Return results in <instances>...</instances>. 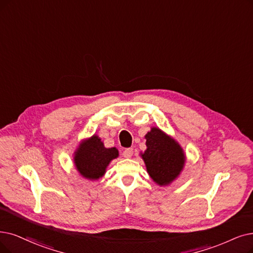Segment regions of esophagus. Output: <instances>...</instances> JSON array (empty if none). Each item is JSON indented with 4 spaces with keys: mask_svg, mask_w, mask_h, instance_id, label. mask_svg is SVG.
<instances>
[{
    "mask_svg": "<svg viewBox=\"0 0 253 253\" xmlns=\"http://www.w3.org/2000/svg\"><path fill=\"white\" fill-rule=\"evenodd\" d=\"M133 154H134L133 148H126V149L124 150L123 156H124L125 158H126V159H129V158H132Z\"/></svg>",
    "mask_w": 253,
    "mask_h": 253,
    "instance_id": "obj_1",
    "label": "esophagus"
}]
</instances>
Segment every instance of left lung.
I'll return each instance as SVG.
<instances>
[{
    "label": "left lung",
    "mask_w": 253,
    "mask_h": 253,
    "mask_svg": "<svg viewBox=\"0 0 253 253\" xmlns=\"http://www.w3.org/2000/svg\"><path fill=\"white\" fill-rule=\"evenodd\" d=\"M147 149L142 154L147 172L157 184L171 183L183 169L185 157L183 149L173 139L157 127L145 135Z\"/></svg>",
    "instance_id": "obj_1"
}]
</instances>
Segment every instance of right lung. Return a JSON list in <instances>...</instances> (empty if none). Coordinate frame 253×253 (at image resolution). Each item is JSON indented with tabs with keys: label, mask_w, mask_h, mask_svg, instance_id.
I'll return each instance as SVG.
<instances>
[{
	"label": "right lung",
	"mask_w": 253,
	"mask_h": 253,
	"mask_svg": "<svg viewBox=\"0 0 253 253\" xmlns=\"http://www.w3.org/2000/svg\"><path fill=\"white\" fill-rule=\"evenodd\" d=\"M118 157L115 147L106 148L97 136H93L80 145L75 157L77 169L84 177L97 179L106 172V168Z\"/></svg>",
	"instance_id": "obj_1"
}]
</instances>
